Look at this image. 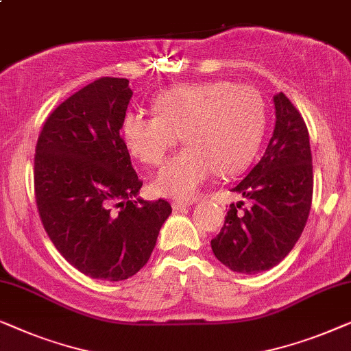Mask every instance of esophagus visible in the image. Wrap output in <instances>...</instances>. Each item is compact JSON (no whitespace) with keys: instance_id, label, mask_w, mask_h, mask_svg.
Masks as SVG:
<instances>
[{"instance_id":"esophagus-1","label":"esophagus","mask_w":351,"mask_h":351,"mask_svg":"<svg viewBox=\"0 0 351 351\" xmlns=\"http://www.w3.org/2000/svg\"><path fill=\"white\" fill-rule=\"evenodd\" d=\"M171 205H173L175 210H182V208H187V206L192 205V200H173L171 202Z\"/></svg>"}]
</instances>
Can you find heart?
<instances>
[{
	"mask_svg": "<svg viewBox=\"0 0 351 351\" xmlns=\"http://www.w3.org/2000/svg\"><path fill=\"white\" fill-rule=\"evenodd\" d=\"M156 116L127 111L121 138L132 156L159 165L180 141L186 147L152 181L159 195L189 199L216 171L243 170L258 151L265 127L261 93L246 84L211 81L178 86L152 101Z\"/></svg>",
	"mask_w": 351,
	"mask_h": 351,
	"instance_id": "1",
	"label": "heart"
}]
</instances>
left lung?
Listing matches in <instances>:
<instances>
[{
  "label": "left lung",
  "mask_w": 351,
  "mask_h": 351,
  "mask_svg": "<svg viewBox=\"0 0 351 351\" xmlns=\"http://www.w3.org/2000/svg\"><path fill=\"white\" fill-rule=\"evenodd\" d=\"M275 128L264 156L234 192L248 199L230 205L211 250L226 267L254 275L280 264L308 219L313 195L307 125L283 92L274 97Z\"/></svg>",
  "instance_id": "1"
}]
</instances>
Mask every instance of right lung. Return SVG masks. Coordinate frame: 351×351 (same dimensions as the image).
I'll return each mask as SVG.
<instances>
[{
  "label": "right lung",
  "mask_w": 351,
  "mask_h": 351,
  "mask_svg": "<svg viewBox=\"0 0 351 351\" xmlns=\"http://www.w3.org/2000/svg\"><path fill=\"white\" fill-rule=\"evenodd\" d=\"M128 79L100 77L58 105L34 154V197L60 254L84 275L121 281L151 258L167 200L138 197L143 181L121 138Z\"/></svg>",
  "instance_id": "1"
}]
</instances>
